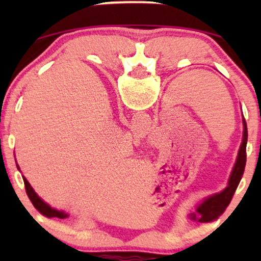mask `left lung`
<instances>
[{
  "label": "left lung",
  "instance_id": "left-lung-1",
  "mask_svg": "<svg viewBox=\"0 0 261 261\" xmlns=\"http://www.w3.org/2000/svg\"><path fill=\"white\" fill-rule=\"evenodd\" d=\"M247 122H245V119L243 116V140H242V145L239 147L234 167H233L232 173H230L228 187L224 189L223 191H221L220 194H215V195L207 197L196 208V214H191L190 217L193 220H197L199 222H210V221L216 220L218 216H221L223 214L224 210L229 205L233 194H234L236 189L238 187L239 181H241L244 173L245 162H247Z\"/></svg>",
  "mask_w": 261,
  "mask_h": 261
}]
</instances>
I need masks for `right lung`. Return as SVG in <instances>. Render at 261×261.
Instances as JSON below:
<instances>
[{"instance_id": "right-lung-1", "label": "right lung", "mask_w": 261, "mask_h": 261, "mask_svg": "<svg viewBox=\"0 0 261 261\" xmlns=\"http://www.w3.org/2000/svg\"><path fill=\"white\" fill-rule=\"evenodd\" d=\"M23 180H24V185H25V191H27V195H28L29 199H31V201L33 205H34V207L38 210L40 214H43L44 216L46 217H58V218H66L68 216L67 214H65V212L62 211H58V210L55 208H51L49 205H47L46 202H44L43 200L40 199L37 195V193H35L34 190H33V188L31 187V184H29L28 180L23 176Z\"/></svg>"}]
</instances>
